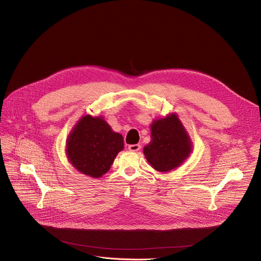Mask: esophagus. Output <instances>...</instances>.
<instances>
[{
  "label": "esophagus",
  "mask_w": 261,
  "mask_h": 261,
  "mask_svg": "<svg viewBox=\"0 0 261 261\" xmlns=\"http://www.w3.org/2000/svg\"><path fill=\"white\" fill-rule=\"evenodd\" d=\"M140 145L139 144H136V145H130L129 147H128V149L130 150V151H132V152H137V151H139L140 150Z\"/></svg>",
  "instance_id": "esophagus-1"
}]
</instances>
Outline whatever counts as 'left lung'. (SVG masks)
<instances>
[{
	"instance_id": "8db88e82",
	"label": "left lung",
	"mask_w": 261,
	"mask_h": 261,
	"mask_svg": "<svg viewBox=\"0 0 261 261\" xmlns=\"http://www.w3.org/2000/svg\"><path fill=\"white\" fill-rule=\"evenodd\" d=\"M193 144L176 113L155 120L151 125V141L144 154L158 172H170L187 159Z\"/></svg>"
}]
</instances>
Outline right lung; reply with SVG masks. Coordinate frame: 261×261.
Here are the masks:
<instances>
[{
  "instance_id": "1",
  "label": "right lung",
  "mask_w": 261,
  "mask_h": 261,
  "mask_svg": "<svg viewBox=\"0 0 261 261\" xmlns=\"http://www.w3.org/2000/svg\"><path fill=\"white\" fill-rule=\"evenodd\" d=\"M124 149V139L102 116H82L66 139V155L80 173L92 178L106 174Z\"/></svg>"
}]
</instances>
